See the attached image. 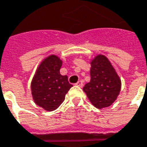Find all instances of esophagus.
I'll use <instances>...</instances> for the list:
<instances>
[{
    "instance_id": "esophagus-1",
    "label": "esophagus",
    "mask_w": 147,
    "mask_h": 147,
    "mask_svg": "<svg viewBox=\"0 0 147 147\" xmlns=\"http://www.w3.org/2000/svg\"><path fill=\"white\" fill-rule=\"evenodd\" d=\"M77 86H78V87H80V88H82V86H83V82H82V80H80V81H78V82L76 83Z\"/></svg>"
}]
</instances>
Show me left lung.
<instances>
[{"label": "left lung", "instance_id": "left-lung-1", "mask_svg": "<svg viewBox=\"0 0 147 147\" xmlns=\"http://www.w3.org/2000/svg\"><path fill=\"white\" fill-rule=\"evenodd\" d=\"M91 80L83 91L97 109L109 107L116 100L121 90V79L109 59L99 54L91 59Z\"/></svg>", "mask_w": 147, "mask_h": 147}]
</instances>
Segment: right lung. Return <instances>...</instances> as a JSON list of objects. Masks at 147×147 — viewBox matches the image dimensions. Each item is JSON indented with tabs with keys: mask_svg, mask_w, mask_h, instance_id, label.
<instances>
[{
	"mask_svg": "<svg viewBox=\"0 0 147 147\" xmlns=\"http://www.w3.org/2000/svg\"><path fill=\"white\" fill-rule=\"evenodd\" d=\"M62 63L59 56L50 55L42 60L32 79V99L38 106L47 111L56 110L73 87L68 81V77L59 73Z\"/></svg>",
	"mask_w": 147,
	"mask_h": 147,
	"instance_id": "1",
	"label": "right lung"
}]
</instances>
